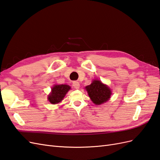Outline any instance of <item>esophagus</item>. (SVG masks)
<instances>
[{
	"label": "esophagus",
	"instance_id": "esophagus-1",
	"mask_svg": "<svg viewBox=\"0 0 160 160\" xmlns=\"http://www.w3.org/2000/svg\"><path fill=\"white\" fill-rule=\"evenodd\" d=\"M72 86H73L75 89H77L79 88L80 85H79V83L78 81H73L72 82Z\"/></svg>",
	"mask_w": 160,
	"mask_h": 160
}]
</instances>
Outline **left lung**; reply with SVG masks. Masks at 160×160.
Here are the masks:
<instances>
[{"instance_id":"8db88e82","label":"left lung","mask_w":160,"mask_h":160,"mask_svg":"<svg viewBox=\"0 0 160 160\" xmlns=\"http://www.w3.org/2000/svg\"><path fill=\"white\" fill-rule=\"evenodd\" d=\"M85 89L91 101L96 105L106 102L111 95L110 89L99 80H94L91 85L86 86Z\"/></svg>"}]
</instances>
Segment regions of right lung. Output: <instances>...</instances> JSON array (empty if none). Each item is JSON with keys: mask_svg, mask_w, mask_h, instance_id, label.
<instances>
[{"mask_svg": "<svg viewBox=\"0 0 160 160\" xmlns=\"http://www.w3.org/2000/svg\"><path fill=\"white\" fill-rule=\"evenodd\" d=\"M71 89L67 85H56L51 89V93L48 97V99L52 104H57L61 102L64 98L65 94Z\"/></svg>", "mask_w": 160, "mask_h": 160, "instance_id": "right-lung-1", "label": "right lung"}]
</instances>
